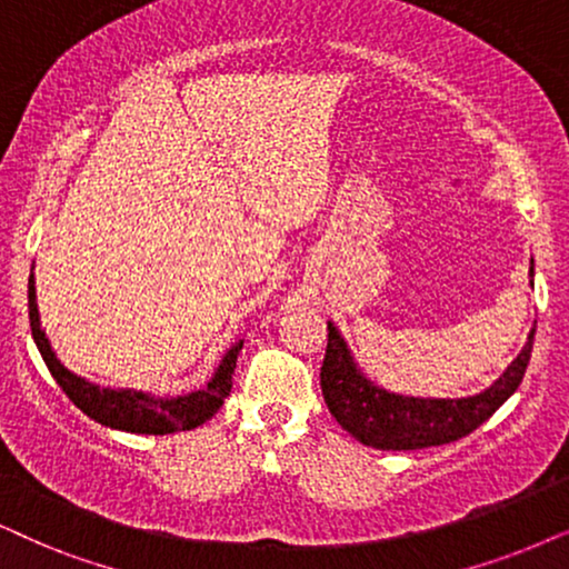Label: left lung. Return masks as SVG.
<instances>
[{"instance_id": "8db88e82", "label": "left lung", "mask_w": 569, "mask_h": 569, "mask_svg": "<svg viewBox=\"0 0 569 569\" xmlns=\"http://www.w3.org/2000/svg\"><path fill=\"white\" fill-rule=\"evenodd\" d=\"M533 276V270H530ZM536 328L505 376L491 388L467 399H417L391 393L372 383L357 368L355 357L333 322H328V349L320 368L322 397L330 415L359 443L383 451L426 449L451 443L472 433L491 417L522 383L533 351Z\"/></svg>"}]
</instances>
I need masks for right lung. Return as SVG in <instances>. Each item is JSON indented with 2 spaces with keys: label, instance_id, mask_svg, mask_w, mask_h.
I'll list each match as a JSON object with an SVG mask.
<instances>
[{
  "label": "right lung",
  "instance_id": "add662e5",
  "mask_svg": "<svg viewBox=\"0 0 569 569\" xmlns=\"http://www.w3.org/2000/svg\"><path fill=\"white\" fill-rule=\"evenodd\" d=\"M28 320H31V333L36 347H39L41 357H44L49 372L60 383V388L68 393V399L81 409L83 415H89L91 420L102 422L107 428L114 430H128V433H147V436H164L176 433V430H191L207 422L218 412L231 393L233 386V370L236 359L243 341L233 343L226 351L222 362L214 370L210 383L199 391L183 393V397H154L147 391H133V388H102L97 383L70 372L64 365L57 359V355L49 347V338L41 330L39 320V307H36V286H33V272L28 278Z\"/></svg>",
  "mask_w": 569,
  "mask_h": 569
}]
</instances>
